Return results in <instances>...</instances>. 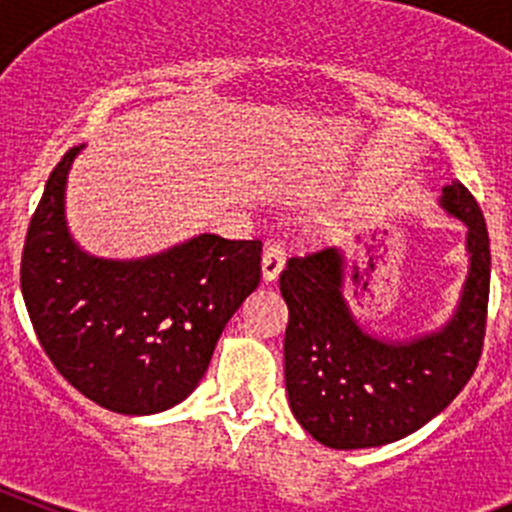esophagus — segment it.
<instances>
[{
	"label": "esophagus",
	"instance_id": "obj_1",
	"mask_svg": "<svg viewBox=\"0 0 512 512\" xmlns=\"http://www.w3.org/2000/svg\"><path fill=\"white\" fill-rule=\"evenodd\" d=\"M282 270H285V250L280 245H270L262 255V280L272 285L280 280Z\"/></svg>",
	"mask_w": 512,
	"mask_h": 512
}]
</instances>
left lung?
I'll list each match as a JSON object with an SVG mask.
<instances>
[{"label": "left lung", "instance_id": "1", "mask_svg": "<svg viewBox=\"0 0 512 512\" xmlns=\"http://www.w3.org/2000/svg\"><path fill=\"white\" fill-rule=\"evenodd\" d=\"M438 205L466 225L468 275L456 312L436 332L381 339L366 332L344 297L337 250L292 257L280 275L289 309L285 384L304 431L337 451L394 443L441 414L476 371L490 292V242L476 198L461 183ZM359 280V270L352 272Z\"/></svg>", "mask_w": 512, "mask_h": 512}]
</instances>
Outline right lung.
<instances>
[{
  "label": "right lung",
  "instance_id": "add662e5",
  "mask_svg": "<svg viewBox=\"0 0 512 512\" xmlns=\"http://www.w3.org/2000/svg\"><path fill=\"white\" fill-rule=\"evenodd\" d=\"M76 146L46 180L22 255V294L59 374L98 406L160 414L193 394L220 334L260 285V240L190 237L158 255L106 260L66 225Z\"/></svg>",
  "mask_w": 512,
  "mask_h": 512
}]
</instances>
